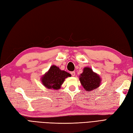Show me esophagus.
Returning <instances> with one entry per match:
<instances>
[{
    "mask_svg": "<svg viewBox=\"0 0 133 133\" xmlns=\"http://www.w3.org/2000/svg\"><path fill=\"white\" fill-rule=\"evenodd\" d=\"M70 73H71V75H72L73 77H74L75 75V71H71V72Z\"/></svg>",
    "mask_w": 133,
    "mask_h": 133,
    "instance_id": "34e87169",
    "label": "esophagus"
}]
</instances>
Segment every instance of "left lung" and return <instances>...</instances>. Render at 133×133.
I'll return each instance as SVG.
<instances>
[{"label":"left lung","instance_id":"8db88e82","mask_svg":"<svg viewBox=\"0 0 133 133\" xmlns=\"http://www.w3.org/2000/svg\"><path fill=\"white\" fill-rule=\"evenodd\" d=\"M79 81L86 91H91L99 87L101 83V78L89 67H85L83 73L79 75Z\"/></svg>","mask_w":133,"mask_h":133}]
</instances>
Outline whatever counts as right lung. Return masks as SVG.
Returning a JSON list of instances; mask_svg holds the SVG:
<instances>
[{
	"instance_id": "obj_1",
	"label": "right lung",
	"mask_w": 133,
	"mask_h": 133,
	"mask_svg": "<svg viewBox=\"0 0 133 133\" xmlns=\"http://www.w3.org/2000/svg\"><path fill=\"white\" fill-rule=\"evenodd\" d=\"M71 77V74L64 70H62L58 66L53 65L49 70L41 78V83L49 89L58 90L64 83L65 78Z\"/></svg>"
}]
</instances>
